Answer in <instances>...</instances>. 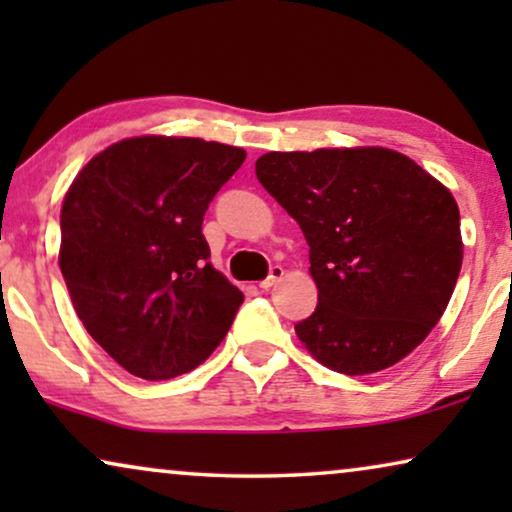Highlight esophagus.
Returning <instances> with one entry per match:
<instances>
[{
  "label": "esophagus",
  "mask_w": 512,
  "mask_h": 512,
  "mask_svg": "<svg viewBox=\"0 0 512 512\" xmlns=\"http://www.w3.org/2000/svg\"><path fill=\"white\" fill-rule=\"evenodd\" d=\"M282 277H284V268H282V265H272V268H270V275L265 277L263 282H258V286H261L263 291H268L270 286H275Z\"/></svg>",
  "instance_id": "esophagus-1"
}]
</instances>
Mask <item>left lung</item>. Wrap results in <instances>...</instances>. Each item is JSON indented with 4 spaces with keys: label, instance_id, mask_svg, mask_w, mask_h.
Returning a JSON list of instances; mask_svg holds the SVG:
<instances>
[{
    "label": "left lung",
    "instance_id": "obj_1",
    "mask_svg": "<svg viewBox=\"0 0 512 512\" xmlns=\"http://www.w3.org/2000/svg\"><path fill=\"white\" fill-rule=\"evenodd\" d=\"M256 177L310 247L319 303L296 333L314 359L370 375L422 345L464 258L452 193L382 146L270 151Z\"/></svg>",
    "mask_w": 512,
    "mask_h": 512
}]
</instances>
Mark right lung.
<instances>
[{"instance_id": "obj_1", "label": "right lung", "mask_w": 512, "mask_h": 512, "mask_svg": "<svg viewBox=\"0 0 512 512\" xmlns=\"http://www.w3.org/2000/svg\"><path fill=\"white\" fill-rule=\"evenodd\" d=\"M247 158L195 137H132L90 160L60 212V270L93 340L142 380L200 366L242 291L209 263L202 219Z\"/></svg>"}]
</instances>
